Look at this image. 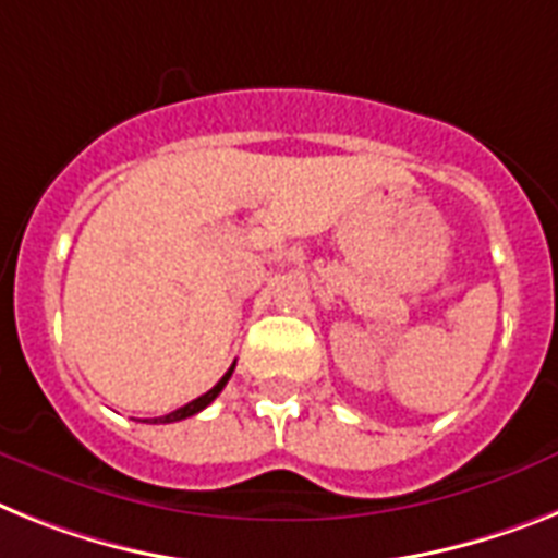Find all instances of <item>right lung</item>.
<instances>
[{
  "label": "right lung",
  "mask_w": 558,
  "mask_h": 558,
  "mask_svg": "<svg viewBox=\"0 0 558 558\" xmlns=\"http://www.w3.org/2000/svg\"><path fill=\"white\" fill-rule=\"evenodd\" d=\"M232 372H235V363H232V368H229V372L223 374L221 380H218V383H215L213 388H209L207 395H201L198 400L186 402V405H181V409H175V411H172V414L156 416V420H153V423H178V420H186V416H192V414H198V411H204V409H207V405H209V402L215 400V397L221 395L223 386H227L229 377H232Z\"/></svg>",
  "instance_id": "add662e5"
}]
</instances>
